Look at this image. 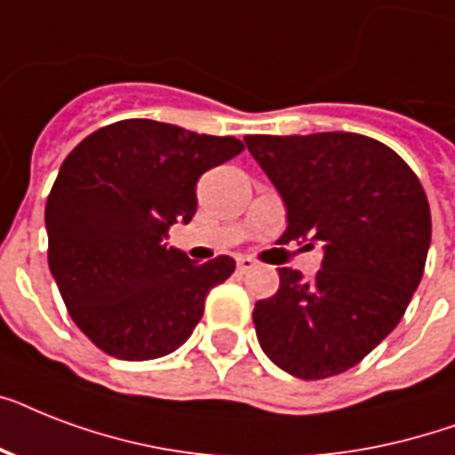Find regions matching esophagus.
<instances>
[{"mask_svg":"<svg viewBox=\"0 0 455 455\" xmlns=\"http://www.w3.org/2000/svg\"><path fill=\"white\" fill-rule=\"evenodd\" d=\"M255 267V259H250V257H238V259H235V269H238V274H248V271H252Z\"/></svg>","mask_w":455,"mask_h":455,"instance_id":"34e87169","label":"esophagus"}]
</instances>
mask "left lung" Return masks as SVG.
<instances>
[{"label":"left lung","mask_w":455,"mask_h":455,"mask_svg":"<svg viewBox=\"0 0 455 455\" xmlns=\"http://www.w3.org/2000/svg\"><path fill=\"white\" fill-rule=\"evenodd\" d=\"M281 193V243H323V269L281 285L252 311L264 354L285 373L323 380L371 354L402 321L432 238L420 179L389 146L352 132L245 137Z\"/></svg>","instance_id":"left-lung-1"}]
</instances>
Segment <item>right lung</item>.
Returning <instances> with one entry per match:
<instances>
[{
    "mask_svg": "<svg viewBox=\"0 0 455 455\" xmlns=\"http://www.w3.org/2000/svg\"><path fill=\"white\" fill-rule=\"evenodd\" d=\"M245 146L156 120L106 124L63 160L46 198L52 269L68 314L110 356L157 359L184 345L210 288L235 269L167 248L172 224L196 214L203 172Z\"/></svg>",
    "mask_w": 455,
    "mask_h": 455,
    "instance_id": "right-lung-1",
    "label": "right lung"
}]
</instances>
